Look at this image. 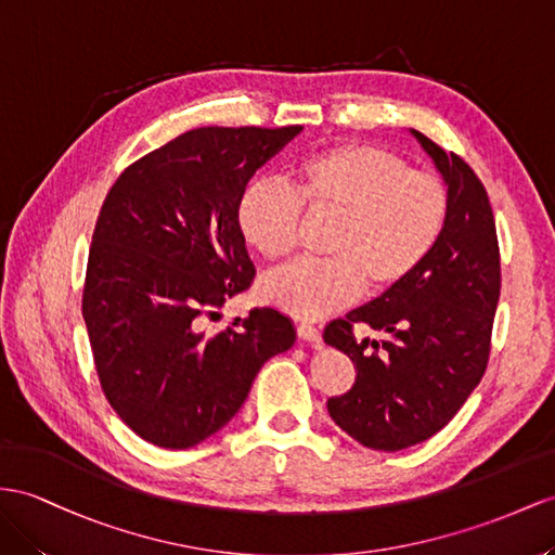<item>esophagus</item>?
I'll list each match as a JSON object with an SVG mask.
<instances>
[{"mask_svg":"<svg viewBox=\"0 0 555 555\" xmlns=\"http://www.w3.org/2000/svg\"><path fill=\"white\" fill-rule=\"evenodd\" d=\"M297 335H300V339H305V343H319L321 339L319 328H314L311 323H297Z\"/></svg>","mask_w":555,"mask_h":555,"instance_id":"1","label":"esophagus"}]
</instances>
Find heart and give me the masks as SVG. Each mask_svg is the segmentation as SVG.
Returning <instances> with one entry per match:
<instances>
[{
	"label": "heart",
	"instance_id": "1",
	"mask_svg": "<svg viewBox=\"0 0 555 555\" xmlns=\"http://www.w3.org/2000/svg\"><path fill=\"white\" fill-rule=\"evenodd\" d=\"M307 218H333L323 250L269 274L262 300L297 319H319L349 305L363 286L387 293L413 276L443 236L450 196L443 180L391 150L345 142L311 154L293 170L291 188L255 180L241 192L236 224L264 260L295 250Z\"/></svg>",
	"mask_w": 555,
	"mask_h": 555
}]
</instances>
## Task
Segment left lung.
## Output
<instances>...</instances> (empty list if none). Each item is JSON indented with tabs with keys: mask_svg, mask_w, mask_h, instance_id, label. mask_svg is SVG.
Returning a JSON list of instances; mask_svg holds the SVG:
<instances>
[{
	"mask_svg": "<svg viewBox=\"0 0 555 555\" xmlns=\"http://www.w3.org/2000/svg\"><path fill=\"white\" fill-rule=\"evenodd\" d=\"M443 178L450 212L443 236L417 272L323 333L357 367L353 387L328 399L333 422L361 446L396 452L431 438L457 415L486 373L496 302L500 246L482 182L457 154L410 129ZM353 324L383 333L352 335Z\"/></svg>",
	"mask_w": 555,
	"mask_h": 555,
	"instance_id": "obj_1",
	"label": "left lung"
}]
</instances>
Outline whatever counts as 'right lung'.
<instances>
[{"label":"right lung","mask_w":555,"mask_h":555,"mask_svg":"<svg viewBox=\"0 0 555 555\" xmlns=\"http://www.w3.org/2000/svg\"><path fill=\"white\" fill-rule=\"evenodd\" d=\"M302 126H204L131 164L112 184L89 250L81 314L115 413L150 443L184 450L244 405L260 367L295 345L272 307L202 331L255 267L236 204L255 170Z\"/></svg>","instance_id":"right-lung-1"}]
</instances>
